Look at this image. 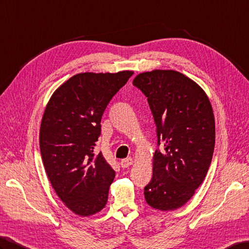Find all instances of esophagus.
I'll return each mask as SVG.
<instances>
[{
  "instance_id": "esophagus-1",
  "label": "esophagus",
  "mask_w": 249,
  "mask_h": 249,
  "mask_svg": "<svg viewBox=\"0 0 249 249\" xmlns=\"http://www.w3.org/2000/svg\"><path fill=\"white\" fill-rule=\"evenodd\" d=\"M133 159H131V157H129V159H125V160H123L120 161V166L123 168H128L130 167L131 165H133Z\"/></svg>"
}]
</instances>
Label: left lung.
<instances>
[{
  "mask_svg": "<svg viewBox=\"0 0 249 249\" xmlns=\"http://www.w3.org/2000/svg\"><path fill=\"white\" fill-rule=\"evenodd\" d=\"M133 84L148 98L157 143L165 147L154 153L145 202L161 211L175 210L195 196L208 172L215 142L211 104L196 82L177 71L141 72Z\"/></svg>",
  "mask_w": 249,
  "mask_h": 249,
  "instance_id": "1",
  "label": "left lung"
}]
</instances>
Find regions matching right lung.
Here are the masks:
<instances>
[{
    "label": "right lung",
    "instance_id": "1",
    "mask_svg": "<svg viewBox=\"0 0 249 249\" xmlns=\"http://www.w3.org/2000/svg\"><path fill=\"white\" fill-rule=\"evenodd\" d=\"M133 75L80 72L61 84L45 107L40 150L47 178L66 207L80 216L105 208L115 171L95 145L112 97Z\"/></svg>",
    "mask_w": 249,
    "mask_h": 249
}]
</instances>
